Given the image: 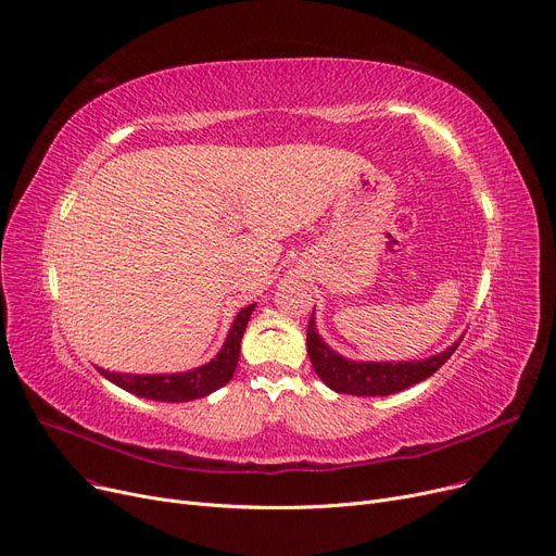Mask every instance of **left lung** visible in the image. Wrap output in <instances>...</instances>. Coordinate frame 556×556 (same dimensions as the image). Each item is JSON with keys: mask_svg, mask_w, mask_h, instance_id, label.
I'll return each instance as SVG.
<instances>
[{"mask_svg": "<svg viewBox=\"0 0 556 556\" xmlns=\"http://www.w3.org/2000/svg\"><path fill=\"white\" fill-rule=\"evenodd\" d=\"M457 346L459 341L443 353L420 362H351L326 346V341L314 328V312L307 324V355L316 376L337 393L351 395H389L418 384L437 374Z\"/></svg>", "mask_w": 556, "mask_h": 556, "instance_id": "1", "label": "left lung"}]
</instances>
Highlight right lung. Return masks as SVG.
<instances>
[{"label": "right lung", "mask_w": 556, "mask_h": 556, "mask_svg": "<svg viewBox=\"0 0 556 556\" xmlns=\"http://www.w3.org/2000/svg\"><path fill=\"white\" fill-rule=\"evenodd\" d=\"M253 307L255 305H249L235 316V324L226 337V343L219 351V355L213 362L203 364L201 368H194V371L176 374V376H122V374L103 371V368H99V371L103 378H109L117 387L140 395V399L161 401V403H185V401L203 399V395L228 384V380L232 378L237 359H240L242 334L247 330Z\"/></svg>", "instance_id": "obj_1"}]
</instances>
